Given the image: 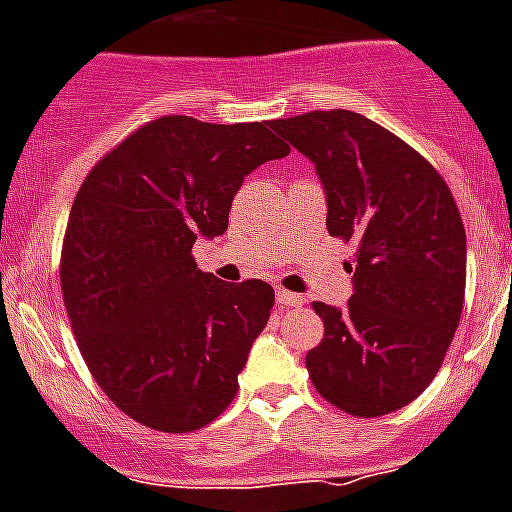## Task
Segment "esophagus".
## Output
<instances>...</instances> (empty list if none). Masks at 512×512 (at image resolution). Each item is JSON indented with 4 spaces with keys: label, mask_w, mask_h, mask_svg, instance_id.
<instances>
[{
    "label": "esophagus",
    "mask_w": 512,
    "mask_h": 512,
    "mask_svg": "<svg viewBox=\"0 0 512 512\" xmlns=\"http://www.w3.org/2000/svg\"><path fill=\"white\" fill-rule=\"evenodd\" d=\"M277 303H280L282 308L303 306V303H306V298H303V295L290 293V290H285V287H277Z\"/></svg>",
    "instance_id": "esophagus-1"
}]
</instances>
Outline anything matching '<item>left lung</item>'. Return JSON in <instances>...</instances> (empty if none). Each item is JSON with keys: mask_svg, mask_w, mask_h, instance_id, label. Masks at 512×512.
<instances>
[{"mask_svg": "<svg viewBox=\"0 0 512 512\" xmlns=\"http://www.w3.org/2000/svg\"><path fill=\"white\" fill-rule=\"evenodd\" d=\"M272 128L316 164L329 235L356 243L348 306L314 301L324 337L308 350V377L350 416L400 411L437 377L460 322L458 204L424 156L363 114L316 109Z\"/></svg>", "mask_w": 512, "mask_h": 512, "instance_id": "8db88e82", "label": "left lung"}]
</instances>
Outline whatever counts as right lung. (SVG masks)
<instances>
[{
	"label": "right lung",
	"instance_id": "add662e5",
	"mask_svg": "<svg viewBox=\"0 0 512 512\" xmlns=\"http://www.w3.org/2000/svg\"><path fill=\"white\" fill-rule=\"evenodd\" d=\"M287 154L272 122L164 114L80 185L59 256L62 301L91 377L138 424L196 432L235 398L274 290L201 272L193 243L222 235L243 177Z\"/></svg>",
	"mask_w": 512,
	"mask_h": 512
}]
</instances>
